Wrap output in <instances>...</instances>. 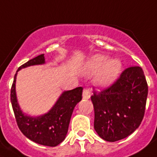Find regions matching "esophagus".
Listing matches in <instances>:
<instances>
[{
    "instance_id": "34e87169",
    "label": "esophagus",
    "mask_w": 157,
    "mask_h": 157,
    "mask_svg": "<svg viewBox=\"0 0 157 157\" xmlns=\"http://www.w3.org/2000/svg\"><path fill=\"white\" fill-rule=\"evenodd\" d=\"M90 96H91V93H90V90H83V99H90Z\"/></svg>"
}]
</instances>
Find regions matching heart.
Masks as SVG:
<instances>
[{"mask_svg": "<svg viewBox=\"0 0 157 157\" xmlns=\"http://www.w3.org/2000/svg\"><path fill=\"white\" fill-rule=\"evenodd\" d=\"M121 64L116 59L109 60L106 56L97 54L88 61L85 67L88 74H94L99 71L95 77L97 85L105 87L113 83L121 72Z\"/></svg>", "mask_w": 157, "mask_h": 157, "instance_id": "heart-1", "label": "heart"}]
</instances>
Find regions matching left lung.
I'll return each instance as SVG.
<instances>
[{
	"mask_svg": "<svg viewBox=\"0 0 157 157\" xmlns=\"http://www.w3.org/2000/svg\"><path fill=\"white\" fill-rule=\"evenodd\" d=\"M148 85L142 68H125L115 83L91 96L94 130L103 140L115 142L139 127L146 109Z\"/></svg>",
	"mask_w": 157,
	"mask_h": 157,
	"instance_id": "obj_1",
	"label": "left lung"
}]
</instances>
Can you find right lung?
<instances>
[{"label": "right lung", "mask_w": 157, "mask_h": 157, "mask_svg": "<svg viewBox=\"0 0 157 157\" xmlns=\"http://www.w3.org/2000/svg\"><path fill=\"white\" fill-rule=\"evenodd\" d=\"M44 63V54H41L19 67L11 89V102L18 127L25 136L42 146H56L66 137L74 107L82 99L83 88L78 87L74 90L64 91L45 115L37 117L25 115L21 110L16 95L17 74L21 68Z\"/></svg>", "instance_id": "obj_1"}]
</instances>
